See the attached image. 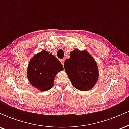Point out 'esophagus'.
<instances>
[{
	"instance_id": "obj_1",
	"label": "esophagus",
	"mask_w": 129,
	"mask_h": 129,
	"mask_svg": "<svg viewBox=\"0 0 129 129\" xmlns=\"http://www.w3.org/2000/svg\"><path fill=\"white\" fill-rule=\"evenodd\" d=\"M60 62H61V63L62 64H64V59H61V60H60Z\"/></svg>"
}]
</instances>
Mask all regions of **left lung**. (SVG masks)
Segmentation results:
<instances>
[{
    "instance_id": "obj_1",
    "label": "left lung",
    "mask_w": 129,
    "mask_h": 129,
    "mask_svg": "<svg viewBox=\"0 0 129 129\" xmlns=\"http://www.w3.org/2000/svg\"><path fill=\"white\" fill-rule=\"evenodd\" d=\"M69 54L70 58L64 61V68L72 85L81 91L91 90L99 77L95 60L86 50L75 49Z\"/></svg>"
}]
</instances>
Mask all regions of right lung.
<instances>
[{
	"label": "right lung",
	"instance_id": "right-lung-1",
	"mask_svg": "<svg viewBox=\"0 0 129 129\" xmlns=\"http://www.w3.org/2000/svg\"><path fill=\"white\" fill-rule=\"evenodd\" d=\"M63 70V66L56 57L45 50L35 55L28 63L27 78L30 84L40 91L53 87L55 75Z\"/></svg>",
	"mask_w": 129,
	"mask_h": 129
}]
</instances>
